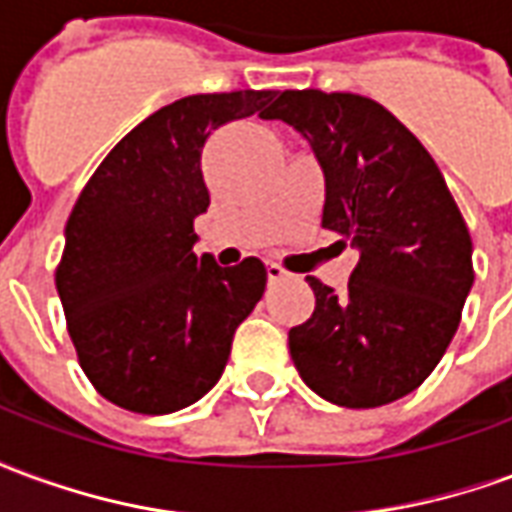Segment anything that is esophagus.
Wrapping results in <instances>:
<instances>
[{
  "mask_svg": "<svg viewBox=\"0 0 512 512\" xmlns=\"http://www.w3.org/2000/svg\"><path fill=\"white\" fill-rule=\"evenodd\" d=\"M266 271H268V279H271V282H279V279H288V271L279 266V263H268Z\"/></svg>",
  "mask_w": 512,
  "mask_h": 512,
  "instance_id": "esophagus-1",
  "label": "esophagus"
}]
</instances>
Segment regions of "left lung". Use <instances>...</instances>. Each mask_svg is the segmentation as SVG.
Wrapping results in <instances>:
<instances>
[{
	"mask_svg": "<svg viewBox=\"0 0 512 512\" xmlns=\"http://www.w3.org/2000/svg\"><path fill=\"white\" fill-rule=\"evenodd\" d=\"M323 169V227L359 246L348 290L315 277V312L288 334L315 395L376 408L439 365L474 282L472 238L436 161L392 112L354 93L285 90L268 109Z\"/></svg>",
	"mask_w": 512,
	"mask_h": 512,
	"instance_id": "1",
	"label": "left lung"
}]
</instances>
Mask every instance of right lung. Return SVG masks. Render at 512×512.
I'll list each match as a JSON object with an SVG mask.
<instances>
[{"label": "right lung", "mask_w": 512, "mask_h": 512, "mask_svg": "<svg viewBox=\"0 0 512 512\" xmlns=\"http://www.w3.org/2000/svg\"><path fill=\"white\" fill-rule=\"evenodd\" d=\"M274 98L238 90L161 106L117 142L73 205L57 293L84 376L115 406L172 414L222 378L266 266L194 255V219L211 205L202 147L230 120L266 117Z\"/></svg>", "instance_id": "add662e5"}]
</instances>
